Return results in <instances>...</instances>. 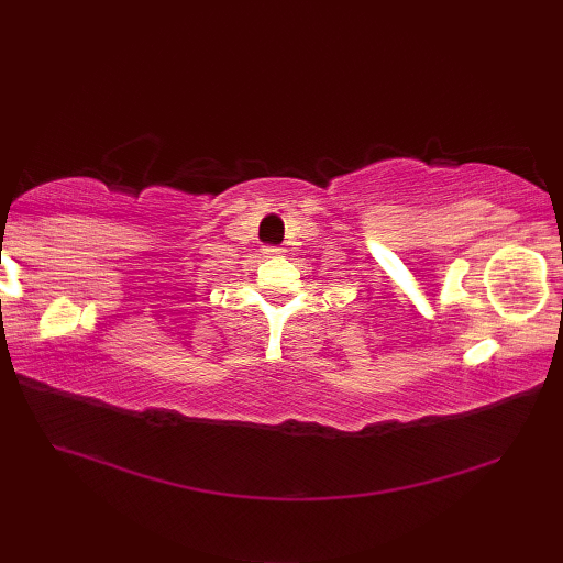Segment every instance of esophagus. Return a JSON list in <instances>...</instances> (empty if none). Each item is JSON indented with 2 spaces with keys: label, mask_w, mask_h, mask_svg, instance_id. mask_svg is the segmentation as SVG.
<instances>
[{
  "label": "esophagus",
  "mask_w": 563,
  "mask_h": 563,
  "mask_svg": "<svg viewBox=\"0 0 563 563\" xmlns=\"http://www.w3.org/2000/svg\"><path fill=\"white\" fill-rule=\"evenodd\" d=\"M263 254H266L268 258H275V256H283L285 249H280V246H266V249H263Z\"/></svg>",
  "instance_id": "34e87169"
}]
</instances>
